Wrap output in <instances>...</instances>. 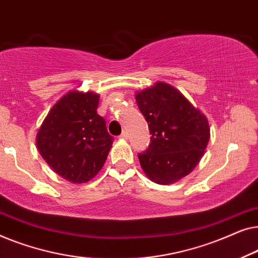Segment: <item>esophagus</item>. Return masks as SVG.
<instances>
[{"label":"esophagus","instance_id":"obj_1","mask_svg":"<svg viewBox=\"0 0 258 258\" xmlns=\"http://www.w3.org/2000/svg\"><path fill=\"white\" fill-rule=\"evenodd\" d=\"M119 139H123V140L128 139V134H126V132H123L121 135H119Z\"/></svg>","mask_w":258,"mask_h":258}]
</instances>
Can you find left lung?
Listing matches in <instances>:
<instances>
[{"label": "left lung", "mask_w": 258, "mask_h": 258, "mask_svg": "<svg viewBox=\"0 0 258 258\" xmlns=\"http://www.w3.org/2000/svg\"><path fill=\"white\" fill-rule=\"evenodd\" d=\"M151 137L139 154L143 171L157 184H171L190 174L203 156L210 139L209 123L170 84L156 82L135 95Z\"/></svg>", "instance_id": "obj_1"}]
</instances>
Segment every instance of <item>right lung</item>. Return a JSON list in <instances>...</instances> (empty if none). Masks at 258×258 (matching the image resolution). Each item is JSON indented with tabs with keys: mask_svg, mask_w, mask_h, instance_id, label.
Wrapping results in <instances>:
<instances>
[{
	"mask_svg": "<svg viewBox=\"0 0 258 258\" xmlns=\"http://www.w3.org/2000/svg\"><path fill=\"white\" fill-rule=\"evenodd\" d=\"M98 100L93 91H69L50 109L36 136L37 149L49 167L77 184L97 175L114 141L97 114Z\"/></svg>",
	"mask_w": 258,
	"mask_h": 258,
	"instance_id": "right-lung-1",
	"label": "right lung"
}]
</instances>
